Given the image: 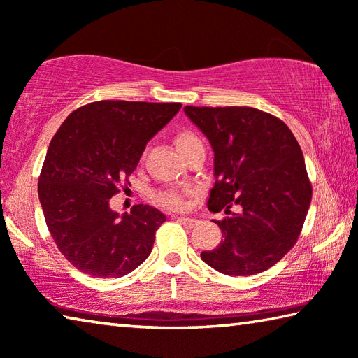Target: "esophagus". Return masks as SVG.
<instances>
[{
  "label": "esophagus",
  "instance_id": "esophagus-1",
  "mask_svg": "<svg viewBox=\"0 0 358 358\" xmlns=\"http://www.w3.org/2000/svg\"><path fill=\"white\" fill-rule=\"evenodd\" d=\"M178 222L180 224H184L185 228H193V227H196V224H198L196 218H192V217H179Z\"/></svg>",
  "mask_w": 358,
  "mask_h": 358
}]
</instances>
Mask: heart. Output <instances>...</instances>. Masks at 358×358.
Segmentation results:
<instances>
[{"label": "heart", "instance_id": "heart-1", "mask_svg": "<svg viewBox=\"0 0 358 358\" xmlns=\"http://www.w3.org/2000/svg\"><path fill=\"white\" fill-rule=\"evenodd\" d=\"M174 143L176 146H178L179 152H182L184 149L192 146V144L201 143V140H199L195 134H192V131H179L174 138ZM157 199H159L160 204H163L165 208H169V209H182L185 206L184 196L180 195L179 192H174V190L160 192L159 195H157Z\"/></svg>", "mask_w": 358, "mask_h": 358}]
</instances>
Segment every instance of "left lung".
<instances>
[{
    "instance_id": "left-lung-1",
    "label": "left lung",
    "mask_w": 358,
    "mask_h": 358,
    "mask_svg": "<svg viewBox=\"0 0 358 358\" xmlns=\"http://www.w3.org/2000/svg\"><path fill=\"white\" fill-rule=\"evenodd\" d=\"M185 115L214 150L212 212L241 206L239 215L215 222L223 241L201 253L224 275L250 277L283 258L297 242L311 203L305 159L289 127L252 106H185Z\"/></svg>"
}]
</instances>
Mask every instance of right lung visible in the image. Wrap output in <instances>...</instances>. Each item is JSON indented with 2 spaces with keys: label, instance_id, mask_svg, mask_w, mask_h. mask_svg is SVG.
Wrapping results in <instances>:
<instances>
[{
  "label": "right lung",
  "instance_id": "obj_1",
  "mask_svg": "<svg viewBox=\"0 0 358 358\" xmlns=\"http://www.w3.org/2000/svg\"><path fill=\"white\" fill-rule=\"evenodd\" d=\"M180 106L100 100L71 113L50 141L39 201L56 247L80 272L119 278L150 255L166 217L148 204L119 215L110 198L129 182L148 141Z\"/></svg>",
  "mask_w": 358,
  "mask_h": 358
}]
</instances>
